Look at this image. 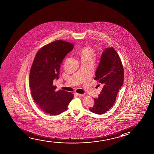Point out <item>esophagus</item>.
<instances>
[{
	"label": "esophagus",
	"instance_id": "1",
	"mask_svg": "<svg viewBox=\"0 0 154 154\" xmlns=\"http://www.w3.org/2000/svg\"><path fill=\"white\" fill-rule=\"evenodd\" d=\"M76 95H77V96H79V97H84L85 96V94H78V93H76Z\"/></svg>",
	"mask_w": 154,
	"mask_h": 154
}]
</instances>
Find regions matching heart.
I'll list each match as a JSON object with an SVG mask.
<instances>
[{
	"label": "heart",
	"mask_w": 154,
	"mask_h": 154,
	"mask_svg": "<svg viewBox=\"0 0 154 154\" xmlns=\"http://www.w3.org/2000/svg\"><path fill=\"white\" fill-rule=\"evenodd\" d=\"M79 54L83 58H91L94 59V52L92 49L89 47H84L80 49Z\"/></svg>",
	"instance_id": "heart-1"
}]
</instances>
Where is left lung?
I'll return each instance as SVG.
<instances>
[{"label":"left lung","mask_w":154,"mask_h":154,"mask_svg":"<svg viewBox=\"0 0 154 154\" xmlns=\"http://www.w3.org/2000/svg\"><path fill=\"white\" fill-rule=\"evenodd\" d=\"M94 79L98 80L102 86L95 103L89 108L94 113L102 114L111 109L116 100V96L124 80V70L118 53L113 47L107 48L103 52L100 62L95 72Z\"/></svg>","instance_id":"1"}]
</instances>
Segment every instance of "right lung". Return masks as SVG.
<instances>
[{
    "mask_svg": "<svg viewBox=\"0 0 154 154\" xmlns=\"http://www.w3.org/2000/svg\"><path fill=\"white\" fill-rule=\"evenodd\" d=\"M74 45L57 40L41 48L36 54L29 76V84L34 102L43 111L51 116L58 115L67 109L74 95L59 90L53 85L59 79L60 64Z\"/></svg>",
    "mask_w": 154,
    "mask_h": 154,
    "instance_id": "add662e5",
    "label": "right lung"
}]
</instances>
